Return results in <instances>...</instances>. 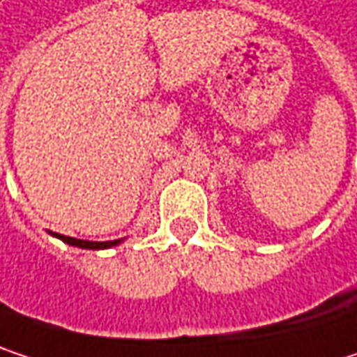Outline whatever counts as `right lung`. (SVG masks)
<instances>
[{
	"mask_svg": "<svg viewBox=\"0 0 357 357\" xmlns=\"http://www.w3.org/2000/svg\"><path fill=\"white\" fill-rule=\"evenodd\" d=\"M57 236V234H55ZM61 242L70 244V246H76V248H86V250H105L111 246H117L121 240H113V242H86V240H76V238H70V236H57Z\"/></svg>",
	"mask_w": 357,
	"mask_h": 357,
	"instance_id": "1",
	"label": "right lung"
}]
</instances>
